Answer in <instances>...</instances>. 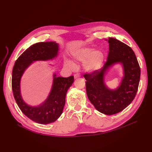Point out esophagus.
<instances>
[{"label": "esophagus", "mask_w": 152, "mask_h": 152, "mask_svg": "<svg viewBox=\"0 0 152 152\" xmlns=\"http://www.w3.org/2000/svg\"><path fill=\"white\" fill-rule=\"evenodd\" d=\"M80 77V75L79 73H75L74 75V79H77V78H79Z\"/></svg>", "instance_id": "1"}]
</instances>
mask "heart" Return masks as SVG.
Returning <instances> with one entry per match:
<instances>
[{"label":"heart","instance_id":"1","mask_svg":"<svg viewBox=\"0 0 152 152\" xmlns=\"http://www.w3.org/2000/svg\"><path fill=\"white\" fill-rule=\"evenodd\" d=\"M73 57L80 62H84V68L89 72L98 71L102 66L104 61V54L99 50H95L90 48H83L77 50L73 54ZM66 65L69 67H73V64L70 61H66Z\"/></svg>","mask_w":152,"mask_h":152}]
</instances>
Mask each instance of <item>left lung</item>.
I'll use <instances>...</instances> for the list:
<instances>
[{"label": "left lung", "instance_id": "obj_1", "mask_svg": "<svg viewBox=\"0 0 152 152\" xmlns=\"http://www.w3.org/2000/svg\"><path fill=\"white\" fill-rule=\"evenodd\" d=\"M108 59L102 68L91 73H86V93L95 108L108 115L120 112L129 105L138 89L140 67L136 55L127 45L110 37ZM120 63L124 76L116 89L110 90L104 83V75L115 64Z\"/></svg>", "mask_w": 152, "mask_h": 152}]
</instances>
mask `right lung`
Returning <instances> with one entry per match:
<instances>
[{"label":"right lung","instance_id":"right-lung-1","mask_svg":"<svg viewBox=\"0 0 152 152\" xmlns=\"http://www.w3.org/2000/svg\"><path fill=\"white\" fill-rule=\"evenodd\" d=\"M59 45L56 42H39L31 45L18 58L12 69V89L14 97L21 111L31 121L41 124L54 122L61 116L65 104L67 91L74 78L56 77L53 74L51 90L48 98L38 106L26 103L21 94V79L30 65L37 61L52 60L57 58Z\"/></svg>","mask_w":152,"mask_h":152}]
</instances>
